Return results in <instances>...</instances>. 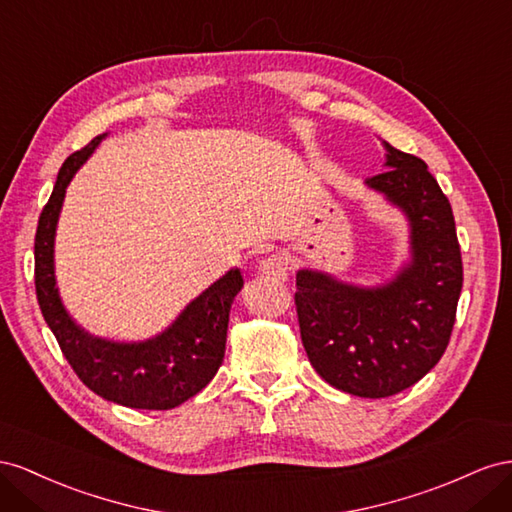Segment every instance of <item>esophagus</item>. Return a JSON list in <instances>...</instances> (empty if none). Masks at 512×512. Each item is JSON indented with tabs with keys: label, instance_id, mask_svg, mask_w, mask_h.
I'll list each match as a JSON object with an SVG mask.
<instances>
[{
	"label": "esophagus",
	"instance_id": "esophagus-1",
	"mask_svg": "<svg viewBox=\"0 0 512 512\" xmlns=\"http://www.w3.org/2000/svg\"><path fill=\"white\" fill-rule=\"evenodd\" d=\"M261 274L270 276V279H285L287 276V261L283 255H268L259 261Z\"/></svg>",
	"mask_w": 512,
	"mask_h": 512
}]
</instances>
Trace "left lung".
<instances>
[{
  "mask_svg": "<svg viewBox=\"0 0 512 512\" xmlns=\"http://www.w3.org/2000/svg\"><path fill=\"white\" fill-rule=\"evenodd\" d=\"M386 171L367 186L410 221L412 259L382 287H358L317 270L296 276L300 337L313 369L343 392L392 397L444 356L463 287L455 216L425 160L384 141Z\"/></svg>",
  "mask_w": 512,
  "mask_h": 512,
  "instance_id": "left-lung-1",
  "label": "left lung"
}]
</instances>
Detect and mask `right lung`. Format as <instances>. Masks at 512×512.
Listing matches in <instances>:
<instances>
[{
  "label": "right lung",
  "instance_id": "add662e5",
  "mask_svg": "<svg viewBox=\"0 0 512 512\" xmlns=\"http://www.w3.org/2000/svg\"><path fill=\"white\" fill-rule=\"evenodd\" d=\"M105 137L98 135L83 150L70 154L57 173L34 240L36 296L62 354L87 388L135 410H171L206 388L223 364L231 302L244 281L238 268L229 270L188 304L165 332L148 341H107L75 324L55 287V227L72 175Z\"/></svg>",
  "mask_w": 512,
  "mask_h": 512
}]
</instances>
